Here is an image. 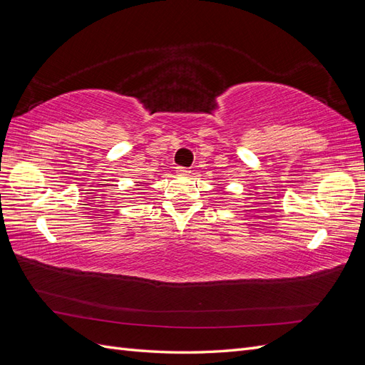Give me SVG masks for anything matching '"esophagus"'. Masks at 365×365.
I'll list each match as a JSON object with an SVG mask.
<instances>
[{"mask_svg": "<svg viewBox=\"0 0 365 365\" xmlns=\"http://www.w3.org/2000/svg\"><path fill=\"white\" fill-rule=\"evenodd\" d=\"M176 173L181 175V176H187V175H190V173H192V170L185 169V168H176Z\"/></svg>", "mask_w": 365, "mask_h": 365, "instance_id": "esophagus-1", "label": "esophagus"}]
</instances>
